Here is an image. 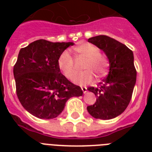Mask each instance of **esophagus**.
<instances>
[{"label":"esophagus","mask_w":152,"mask_h":152,"mask_svg":"<svg viewBox=\"0 0 152 152\" xmlns=\"http://www.w3.org/2000/svg\"><path fill=\"white\" fill-rule=\"evenodd\" d=\"M82 91H83V92L85 94V93H87V88L86 87H82Z\"/></svg>","instance_id":"1"}]
</instances>
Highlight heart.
<instances>
[{
  "label": "heart",
  "mask_w": 152,
  "mask_h": 152,
  "mask_svg": "<svg viewBox=\"0 0 152 152\" xmlns=\"http://www.w3.org/2000/svg\"><path fill=\"white\" fill-rule=\"evenodd\" d=\"M73 53L76 61L85 58L82 64V69L85 70L76 74L73 78V82L76 84L87 85L93 81L94 74L97 78H101L107 73L108 58L94 44L86 42L76 46L73 48ZM58 66L68 79L72 78L77 72L76 61L68 51H64L60 55Z\"/></svg>",
  "instance_id": "b5f03b06"
}]
</instances>
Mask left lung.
<instances>
[{
	"label": "left lung",
	"instance_id": "left-lung-1",
	"mask_svg": "<svg viewBox=\"0 0 152 152\" xmlns=\"http://www.w3.org/2000/svg\"><path fill=\"white\" fill-rule=\"evenodd\" d=\"M88 42L106 53L110 61V72L98 88H88L95 94L96 102L87 110L96 119H112L125 111L132 99L137 80L133 53L125 45L106 35L92 37Z\"/></svg>",
	"mask_w": 152,
	"mask_h": 152
}]
</instances>
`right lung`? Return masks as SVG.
Returning a JSON list of instances; mask_svg holds the SVG:
<instances>
[{
  "mask_svg": "<svg viewBox=\"0 0 152 152\" xmlns=\"http://www.w3.org/2000/svg\"><path fill=\"white\" fill-rule=\"evenodd\" d=\"M73 42L39 39L22 48L13 68L16 95L23 108L36 118L53 119L71 97L82 96L80 86L60 72V55Z\"/></svg>",
  "mask_w": 152,
  "mask_h": 152,
  "instance_id": "add662e5",
  "label": "right lung"
}]
</instances>
